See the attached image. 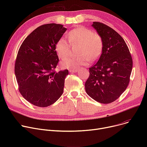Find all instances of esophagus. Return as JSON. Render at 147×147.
I'll use <instances>...</instances> for the list:
<instances>
[{"label": "esophagus", "mask_w": 147, "mask_h": 147, "mask_svg": "<svg viewBox=\"0 0 147 147\" xmlns=\"http://www.w3.org/2000/svg\"><path fill=\"white\" fill-rule=\"evenodd\" d=\"M77 71H78V70H77L76 69H69V73H76Z\"/></svg>", "instance_id": "esophagus-1"}]
</instances>
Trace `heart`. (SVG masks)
Returning a JSON list of instances; mask_svg holds the SVG:
<instances>
[{"label": "heart", "instance_id": "heart-1", "mask_svg": "<svg viewBox=\"0 0 147 147\" xmlns=\"http://www.w3.org/2000/svg\"><path fill=\"white\" fill-rule=\"evenodd\" d=\"M68 38L71 45H79L78 54L79 56L70 57L61 62L64 68L75 69L89 64V59L94 60L99 57L102 48L101 37L84 27L74 28L68 33ZM56 51L58 57L64 59L69 54L70 47L67 40L62 37L57 42Z\"/></svg>", "mask_w": 147, "mask_h": 147}]
</instances>
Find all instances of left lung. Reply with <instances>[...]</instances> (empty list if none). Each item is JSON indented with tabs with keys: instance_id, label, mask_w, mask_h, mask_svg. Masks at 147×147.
<instances>
[{
	"instance_id": "left-lung-1",
	"label": "left lung",
	"mask_w": 147,
	"mask_h": 147,
	"mask_svg": "<svg viewBox=\"0 0 147 147\" xmlns=\"http://www.w3.org/2000/svg\"><path fill=\"white\" fill-rule=\"evenodd\" d=\"M91 26L101 37L102 48L97 63L89 68L85 90L96 101L109 104L126 89L132 59L124 39L114 30L99 22H94Z\"/></svg>"
}]
</instances>
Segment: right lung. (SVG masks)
<instances>
[{
  "mask_svg": "<svg viewBox=\"0 0 147 147\" xmlns=\"http://www.w3.org/2000/svg\"><path fill=\"white\" fill-rule=\"evenodd\" d=\"M66 30L55 23L42 25L25 38L19 49L15 64L19 91L34 105L49 106L63 93L68 71L54 69L59 61L56 45Z\"/></svg>",
  "mask_w": 147,
  "mask_h": 147,
  "instance_id": "right-lung-1",
  "label": "right lung"
}]
</instances>
